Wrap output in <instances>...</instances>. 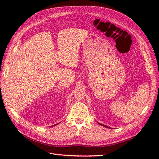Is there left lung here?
Wrapping results in <instances>:
<instances>
[{
	"instance_id": "left-lung-1",
	"label": "left lung",
	"mask_w": 159,
	"mask_h": 159,
	"mask_svg": "<svg viewBox=\"0 0 159 159\" xmlns=\"http://www.w3.org/2000/svg\"><path fill=\"white\" fill-rule=\"evenodd\" d=\"M99 124H100V123H99ZM101 125H102V126H103V127H107V128H109V127H107V126H106V125H102V124H100Z\"/></svg>"
}]
</instances>
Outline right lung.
I'll return each mask as SVG.
<instances>
[{"instance_id": "1", "label": "right lung", "mask_w": 159, "mask_h": 159, "mask_svg": "<svg viewBox=\"0 0 159 159\" xmlns=\"http://www.w3.org/2000/svg\"><path fill=\"white\" fill-rule=\"evenodd\" d=\"M57 125V124H56V125ZM53 126H54V125H53ZM53 126H52V127H53Z\"/></svg>"}]
</instances>
